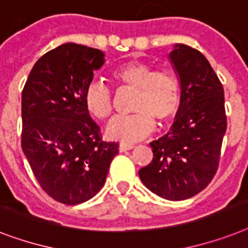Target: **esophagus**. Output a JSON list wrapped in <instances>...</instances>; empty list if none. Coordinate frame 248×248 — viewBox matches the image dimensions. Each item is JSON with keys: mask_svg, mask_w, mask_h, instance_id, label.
Instances as JSON below:
<instances>
[{"mask_svg": "<svg viewBox=\"0 0 248 248\" xmlns=\"http://www.w3.org/2000/svg\"><path fill=\"white\" fill-rule=\"evenodd\" d=\"M134 147L133 143H125V142H122V143L119 144V151L124 152L128 151V150H132Z\"/></svg>", "mask_w": 248, "mask_h": 248, "instance_id": "obj_1", "label": "esophagus"}]
</instances>
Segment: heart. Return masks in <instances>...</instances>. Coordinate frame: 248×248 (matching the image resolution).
I'll return each mask as SVG.
<instances>
[{
	"instance_id": "obj_1",
	"label": "heart",
	"mask_w": 248,
	"mask_h": 248,
	"mask_svg": "<svg viewBox=\"0 0 248 248\" xmlns=\"http://www.w3.org/2000/svg\"><path fill=\"white\" fill-rule=\"evenodd\" d=\"M116 84L136 90L133 110L136 112L115 118L106 133L111 140L134 142L155 129L156 120L169 122L179 110L182 87L178 75L170 69H155L140 61H129L111 71ZM84 105L92 116L108 120L112 115V93L101 82H92L84 93Z\"/></svg>"
}]
</instances>
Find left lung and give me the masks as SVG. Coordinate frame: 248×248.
Here are the masks:
<instances>
[{
    "instance_id": "left-lung-1",
    "label": "left lung",
    "mask_w": 248,
    "mask_h": 248,
    "mask_svg": "<svg viewBox=\"0 0 248 248\" xmlns=\"http://www.w3.org/2000/svg\"><path fill=\"white\" fill-rule=\"evenodd\" d=\"M170 60L182 87L179 110L169 132L150 143L154 158L138 174L150 191L180 201L200 193L213 180L227 115L223 84L199 49L174 46Z\"/></svg>"
}]
</instances>
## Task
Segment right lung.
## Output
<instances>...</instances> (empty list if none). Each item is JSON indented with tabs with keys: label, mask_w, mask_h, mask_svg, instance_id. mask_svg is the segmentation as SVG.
Listing matches in <instances>:
<instances>
[{
	"label": "right lung",
	"mask_w": 248,
	"mask_h": 248,
	"mask_svg": "<svg viewBox=\"0 0 248 248\" xmlns=\"http://www.w3.org/2000/svg\"><path fill=\"white\" fill-rule=\"evenodd\" d=\"M102 51L65 43L34 64L21 93V148L43 191L78 205L104 187L119 143L105 142L84 105Z\"/></svg>",
	"instance_id": "obj_1"
}]
</instances>
